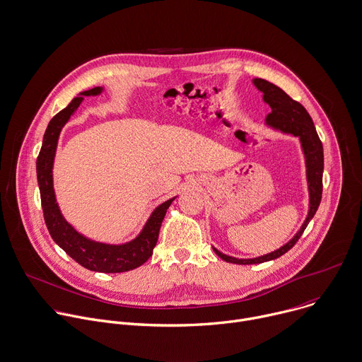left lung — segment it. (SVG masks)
<instances>
[{
	"label": "left lung",
	"mask_w": 362,
	"mask_h": 362,
	"mask_svg": "<svg viewBox=\"0 0 362 362\" xmlns=\"http://www.w3.org/2000/svg\"><path fill=\"white\" fill-rule=\"evenodd\" d=\"M255 85L259 90L263 92V99L266 103L270 105L272 112L266 117V124L274 129H279L284 134H290L300 138L304 155H305V165H307V182H308V192H310V210L308 216L298 230V233L286 243L283 247H280L276 252H272L266 256L256 257V259H235L226 256L220 253L217 249L213 247L214 253L223 259L227 263L234 264H257L270 262L274 259H279L284 253H287L301 237L305 227L308 226L310 220L314 217L320 202L322 196V170H324V152H322V144L317 135L315 127L313 124V119L305 110V107L290 98L281 88L276 86L274 83L256 78Z\"/></svg>",
	"instance_id": "8db88e82"
}]
</instances>
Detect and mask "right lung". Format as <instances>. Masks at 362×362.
Wrapping results in <instances>:
<instances>
[{
  "instance_id": "obj_1",
  "label": "right lung",
  "mask_w": 362,
  "mask_h": 362,
  "mask_svg": "<svg viewBox=\"0 0 362 362\" xmlns=\"http://www.w3.org/2000/svg\"><path fill=\"white\" fill-rule=\"evenodd\" d=\"M100 92L102 88L99 86L82 92L79 96L74 98L65 109L58 112L51 119L44 135L40 155L37 158V177L41 193L44 220L54 242L78 264L90 272L124 273L134 270L149 260L156 246L159 230L165 218L166 210L169 209L175 197L162 203L153 210L144 230L135 240L119 246L92 242V240L79 234L62 217L55 200L52 185V165L58 138L62 127L68 122L71 115L78 109L83 96L99 95Z\"/></svg>"
}]
</instances>
